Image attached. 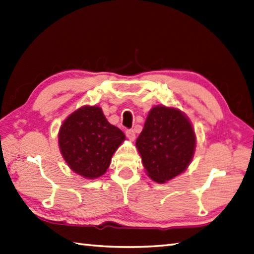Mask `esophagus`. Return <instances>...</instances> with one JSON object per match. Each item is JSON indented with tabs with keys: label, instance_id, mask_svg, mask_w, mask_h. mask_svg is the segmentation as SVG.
Here are the masks:
<instances>
[{
	"label": "esophagus",
	"instance_id": "34e87169",
	"mask_svg": "<svg viewBox=\"0 0 254 254\" xmlns=\"http://www.w3.org/2000/svg\"><path fill=\"white\" fill-rule=\"evenodd\" d=\"M126 136L129 140L133 141V140L136 139V132H134L133 129H128V130H126Z\"/></svg>",
	"mask_w": 254,
	"mask_h": 254
}]
</instances>
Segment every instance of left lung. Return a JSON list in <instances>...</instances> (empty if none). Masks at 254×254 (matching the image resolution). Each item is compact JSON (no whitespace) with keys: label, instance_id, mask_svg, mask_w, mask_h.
Instances as JSON below:
<instances>
[{"label":"left lung","instance_id":"8db88e82","mask_svg":"<svg viewBox=\"0 0 254 254\" xmlns=\"http://www.w3.org/2000/svg\"><path fill=\"white\" fill-rule=\"evenodd\" d=\"M195 143L194 130L185 113L156 105L149 112L136 146L146 175L155 183L165 184L187 170Z\"/></svg>","mask_w":254,"mask_h":254}]
</instances>
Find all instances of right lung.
I'll use <instances>...</instances> for the list:
<instances>
[{"mask_svg": "<svg viewBox=\"0 0 254 254\" xmlns=\"http://www.w3.org/2000/svg\"><path fill=\"white\" fill-rule=\"evenodd\" d=\"M125 134L106 120L100 106H81L66 118L59 131V146L67 165L83 178L94 179L108 171Z\"/></svg>", "mask_w": 254, "mask_h": 254, "instance_id": "1", "label": "right lung"}]
</instances>
